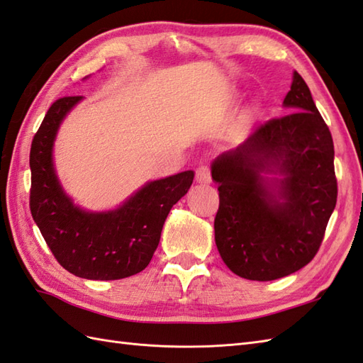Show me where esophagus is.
<instances>
[{
    "label": "esophagus",
    "mask_w": 363,
    "mask_h": 363,
    "mask_svg": "<svg viewBox=\"0 0 363 363\" xmlns=\"http://www.w3.org/2000/svg\"><path fill=\"white\" fill-rule=\"evenodd\" d=\"M196 182L198 184H210L212 182V174H210L208 165H199L196 168Z\"/></svg>",
    "instance_id": "34e87169"
}]
</instances>
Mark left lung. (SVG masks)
I'll return each mask as SVG.
<instances>
[{"label": "left lung", "instance_id": "1", "mask_svg": "<svg viewBox=\"0 0 363 363\" xmlns=\"http://www.w3.org/2000/svg\"><path fill=\"white\" fill-rule=\"evenodd\" d=\"M283 106L291 114L261 125L212 162L216 247L246 280L271 281L305 267L337 202L331 133L297 71Z\"/></svg>", "mask_w": 363, "mask_h": 363}]
</instances>
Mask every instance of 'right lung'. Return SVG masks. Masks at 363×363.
Returning <instances> with one entry per match:
<instances>
[{
  "instance_id": "right-lung-1",
  "label": "right lung",
  "mask_w": 363,
  "mask_h": 363,
  "mask_svg": "<svg viewBox=\"0 0 363 363\" xmlns=\"http://www.w3.org/2000/svg\"><path fill=\"white\" fill-rule=\"evenodd\" d=\"M83 97L58 99L30 147V213L67 272L86 280H121L148 266L164 223L195 178L187 170L143 184L116 208L92 212L74 202L58 179L54 143L60 125Z\"/></svg>"
}]
</instances>
